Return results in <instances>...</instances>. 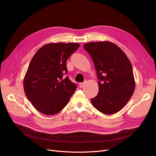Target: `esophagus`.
<instances>
[{"label":"esophagus","mask_w":156,"mask_h":156,"mask_svg":"<svg viewBox=\"0 0 156 156\" xmlns=\"http://www.w3.org/2000/svg\"><path fill=\"white\" fill-rule=\"evenodd\" d=\"M85 82H83V83H80V84H79V87H80V88H81L83 87H84V85H85Z\"/></svg>","instance_id":"esophagus-1"}]
</instances>
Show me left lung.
Segmentation results:
<instances>
[{
	"instance_id": "8db88e82",
	"label": "left lung",
	"mask_w": 156,
	"mask_h": 156,
	"mask_svg": "<svg viewBox=\"0 0 156 156\" xmlns=\"http://www.w3.org/2000/svg\"><path fill=\"white\" fill-rule=\"evenodd\" d=\"M94 63L99 79V92L91 99L94 107L105 114H112L124 108L135 87L133 71L125 53L109 41L84 44Z\"/></svg>"
}]
</instances>
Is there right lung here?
Wrapping results in <instances>:
<instances>
[{
  "mask_svg": "<svg viewBox=\"0 0 156 156\" xmlns=\"http://www.w3.org/2000/svg\"><path fill=\"white\" fill-rule=\"evenodd\" d=\"M80 47L77 43H50L35 54L23 81L27 99L45 115H54L66 105L76 85L68 76L66 61Z\"/></svg>",
  "mask_w": 156,
  "mask_h": 156,
  "instance_id": "1",
  "label": "right lung"
}]
</instances>
